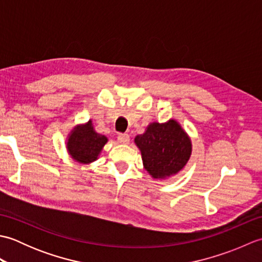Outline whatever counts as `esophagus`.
<instances>
[{
	"label": "esophagus",
	"instance_id": "34e87169",
	"mask_svg": "<svg viewBox=\"0 0 262 262\" xmlns=\"http://www.w3.org/2000/svg\"><path fill=\"white\" fill-rule=\"evenodd\" d=\"M117 138H118V142L121 144H127L129 142V135L128 134H119Z\"/></svg>",
	"mask_w": 262,
	"mask_h": 262
}]
</instances>
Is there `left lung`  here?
Segmentation results:
<instances>
[{"mask_svg": "<svg viewBox=\"0 0 262 262\" xmlns=\"http://www.w3.org/2000/svg\"><path fill=\"white\" fill-rule=\"evenodd\" d=\"M135 143L141 149L143 164L153 178H165L179 172L191 154V142L176 120L153 124L137 135Z\"/></svg>", "mask_w": 262, "mask_h": 262, "instance_id": "left-lung-1", "label": "left lung"}]
</instances>
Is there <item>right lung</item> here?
Returning a JSON list of instances; mask_svg holds the SVG:
<instances>
[{
  "label": "right lung",
  "mask_w": 262,
  "mask_h": 262,
  "mask_svg": "<svg viewBox=\"0 0 262 262\" xmlns=\"http://www.w3.org/2000/svg\"><path fill=\"white\" fill-rule=\"evenodd\" d=\"M107 137L94 132L90 120L82 127H77L72 132L68 142V149L72 158L81 163H90L98 159Z\"/></svg>",
  "instance_id": "1"
}]
</instances>
